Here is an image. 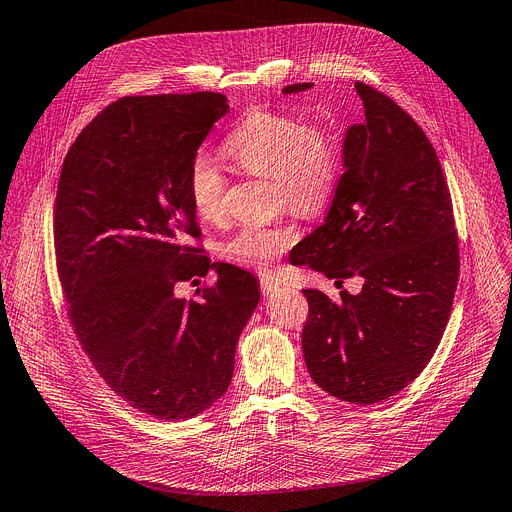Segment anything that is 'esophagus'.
Returning <instances> with one entry per match:
<instances>
[{
    "instance_id": "1",
    "label": "esophagus",
    "mask_w": 512,
    "mask_h": 512,
    "mask_svg": "<svg viewBox=\"0 0 512 512\" xmlns=\"http://www.w3.org/2000/svg\"><path fill=\"white\" fill-rule=\"evenodd\" d=\"M279 287H281V285H279L277 281H274V279H268V277H262V279H260V291H262L264 297L272 295Z\"/></svg>"
}]
</instances>
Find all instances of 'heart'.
I'll return each instance as SVG.
<instances>
[{"instance_id": "1", "label": "heart", "mask_w": 512, "mask_h": 512, "mask_svg": "<svg viewBox=\"0 0 512 512\" xmlns=\"http://www.w3.org/2000/svg\"><path fill=\"white\" fill-rule=\"evenodd\" d=\"M240 172L272 182V201L301 217H318L334 201L342 178V143L322 121H303L295 114L258 110L223 143ZM229 180L207 155H196L188 166V199L207 223H221L227 213ZM299 240L293 221L242 225L219 244L225 262L270 270L277 258Z\"/></svg>"}]
</instances>
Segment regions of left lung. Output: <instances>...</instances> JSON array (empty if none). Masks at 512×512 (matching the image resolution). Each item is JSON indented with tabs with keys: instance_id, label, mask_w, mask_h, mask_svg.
Masks as SVG:
<instances>
[{
	"instance_id": "obj_1",
	"label": "left lung",
	"mask_w": 512,
	"mask_h": 512,
	"mask_svg": "<svg viewBox=\"0 0 512 512\" xmlns=\"http://www.w3.org/2000/svg\"><path fill=\"white\" fill-rule=\"evenodd\" d=\"M311 84H293V94ZM365 121L350 127L344 168L328 219L295 248L307 264L357 295L332 301L303 289L309 316L303 357L330 396L375 404L414 381L443 338L459 279L451 192L435 147L412 116L357 82Z\"/></svg>"
}]
</instances>
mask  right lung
Returning a JSON list of instances; mask_svg holds the SVG:
<instances>
[{
	"label": "right lung",
	"mask_w": 512,
	"mask_h": 512,
	"mask_svg": "<svg viewBox=\"0 0 512 512\" xmlns=\"http://www.w3.org/2000/svg\"><path fill=\"white\" fill-rule=\"evenodd\" d=\"M227 110L217 92L125 96L77 135L57 184L55 256L71 328L116 396L160 420L194 418L223 396L260 299L250 272L201 254L186 190L196 149ZM209 267L215 286L175 297L176 284Z\"/></svg>",
	"instance_id": "1"
}]
</instances>
